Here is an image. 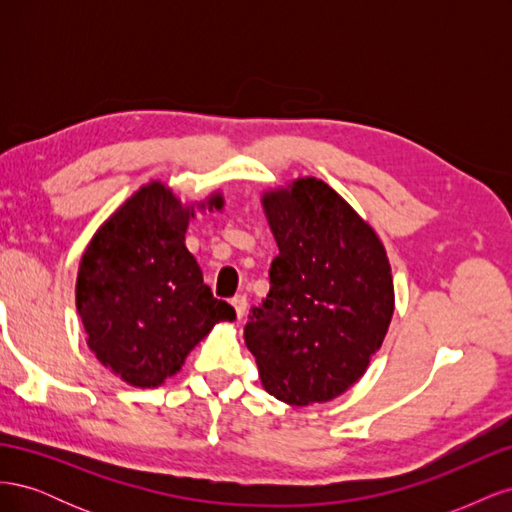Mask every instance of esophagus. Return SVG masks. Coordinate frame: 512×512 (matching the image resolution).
Masks as SVG:
<instances>
[{"mask_svg":"<svg viewBox=\"0 0 512 512\" xmlns=\"http://www.w3.org/2000/svg\"><path fill=\"white\" fill-rule=\"evenodd\" d=\"M230 305L235 307L237 318H243V316H245V309H247V299L243 297V294H237V297H232V299H230Z\"/></svg>","mask_w":512,"mask_h":512,"instance_id":"obj_1","label":"esophagus"}]
</instances>
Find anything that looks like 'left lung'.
I'll return each instance as SVG.
<instances>
[{
	"label": "left lung",
	"mask_w": 512,
	"mask_h": 512,
	"mask_svg": "<svg viewBox=\"0 0 512 512\" xmlns=\"http://www.w3.org/2000/svg\"><path fill=\"white\" fill-rule=\"evenodd\" d=\"M280 256L245 327L265 391L288 406L324 404L359 382L395 312L378 232L331 185L292 179L260 196Z\"/></svg>",
	"instance_id": "left-lung-1"
}]
</instances>
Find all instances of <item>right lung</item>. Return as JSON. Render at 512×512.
I'll use <instances>...</instances> for the list:
<instances>
[{
    "label": "right lung",
    "instance_id": "obj_1",
    "mask_svg": "<svg viewBox=\"0 0 512 512\" xmlns=\"http://www.w3.org/2000/svg\"><path fill=\"white\" fill-rule=\"evenodd\" d=\"M224 196L183 200L149 181L108 215L76 273V312L96 359L134 389H156L181 371L200 339L235 309L213 297L185 232L196 211H220Z\"/></svg>",
    "mask_w": 512,
    "mask_h": 512
}]
</instances>
